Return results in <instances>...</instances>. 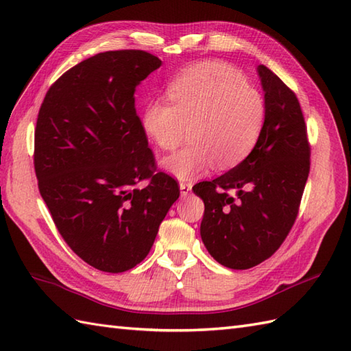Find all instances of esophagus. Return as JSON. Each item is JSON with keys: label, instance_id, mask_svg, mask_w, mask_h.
I'll return each mask as SVG.
<instances>
[{"label": "esophagus", "instance_id": "esophagus-1", "mask_svg": "<svg viewBox=\"0 0 351 351\" xmlns=\"http://www.w3.org/2000/svg\"><path fill=\"white\" fill-rule=\"evenodd\" d=\"M191 182H181L180 184V190H181V196H187V195H190V191H191Z\"/></svg>", "mask_w": 351, "mask_h": 351}]
</instances>
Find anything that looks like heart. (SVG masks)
<instances>
[{
	"label": "heart",
	"mask_w": 351,
	"mask_h": 351,
	"mask_svg": "<svg viewBox=\"0 0 351 351\" xmlns=\"http://www.w3.org/2000/svg\"><path fill=\"white\" fill-rule=\"evenodd\" d=\"M167 99H154L141 122L154 143L173 151L189 138L191 143L161 161L162 169L180 180L210 170L214 162L226 170L247 156L263 134L267 107L256 88L247 84L234 66L200 62L171 80Z\"/></svg>",
	"instance_id": "1"
}]
</instances>
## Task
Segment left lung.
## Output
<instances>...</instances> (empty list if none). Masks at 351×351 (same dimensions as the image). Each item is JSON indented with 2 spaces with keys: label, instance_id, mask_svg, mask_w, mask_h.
<instances>
[{
  "label": "left lung",
  "instance_id": "left-lung-1",
  "mask_svg": "<svg viewBox=\"0 0 351 351\" xmlns=\"http://www.w3.org/2000/svg\"><path fill=\"white\" fill-rule=\"evenodd\" d=\"M267 117L245 158L213 181L196 184L205 213L200 237L210 255L232 270L270 258L299 214L311 167V146L295 93L264 64L258 66Z\"/></svg>",
  "mask_w": 351,
  "mask_h": 351
}]
</instances>
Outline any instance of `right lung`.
Wrapping results in <instances>:
<instances>
[{"label": "right lung", "mask_w": 351, "mask_h": 351, "mask_svg": "<svg viewBox=\"0 0 351 351\" xmlns=\"http://www.w3.org/2000/svg\"><path fill=\"white\" fill-rule=\"evenodd\" d=\"M160 66L146 51L99 52L49 87L37 116L40 196L66 244L101 271L140 264L180 197L173 178L156 171L134 98Z\"/></svg>", "instance_id": "1"}]
</instances>
